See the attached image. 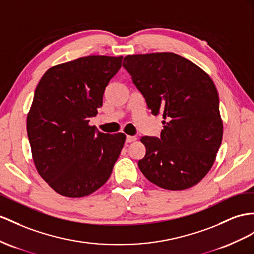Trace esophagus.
Masks as SVG:
<instances>
[{
	"label": "esophagus",
	"mask_w": 254,
	"mask_h": 254,
	"mask_svg": "<svg viewBox=\"0 0 254 254\" xmlns=\"http://www.w3.org/2000/svg\"><path fill=\"white\" fill-rule=\"evenodd\" d=\"M136 139L137 138H136L135 136H129V135L127 136V142H132V141H135Z\"/></svg>",
	"instance_id": "34e87169"
}]
</instances>
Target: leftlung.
Returning <instances> with one entry per match:
<instances>
[{"instance_id":"8db88e82","label":"left lung","mask_w":254,"mask_h":254,"mask_svg":"<svg viewBox=\"0 0 254 254\" xmlns=\"http://www.w3.org/2000/svg\"><path fill=\"white\" fill-rule=\"evenodd\" d=\"M123 67L153 116H163L160 138L142 136L138 167L150 183L186 190L203 179L216 160L223 136L219 95L211 78L173 53L127 56Z\"/></svg>"}]
</instances>
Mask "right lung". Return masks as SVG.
Returning a JSON list of instances; mask_svg holds the SVG:
<instances>
[{"label":"right lung","mask_w":254,"mask_h":254,"mask_svg":"<svg viewBox=\"0 0 254 254\" xmlns=\"http://www.w3.org/2000/svg\"><path fill=\"white\" fill-rule=\"evenodd\" d=\"M122 58L88 56L58 64L37 84L27 118L32 157L41 177L63 196L82 197L100 189L125 146L123 133L89 126Z\"/></svg>","instance_id":"1"}]
</instances>
